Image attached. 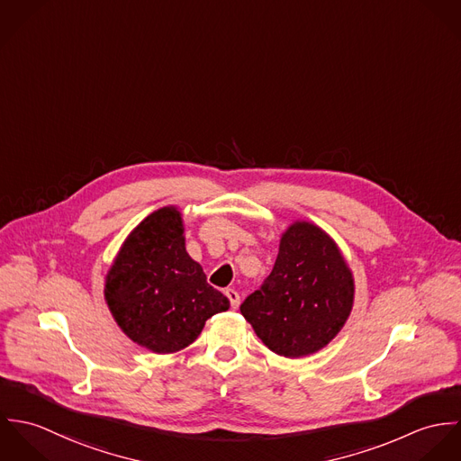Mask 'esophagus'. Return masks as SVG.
<instances>
[{"instance_id": "esophagus-1", "label": "esophagus", "mask_w": 461, "mask_h": 461, "mask_svg": "<svg viewBox=\"0 0 461 461\" xmlns=\"http://www.w3.org/2000/svg\"><path fill=\"white\" fill-rule=\"evenodd\" d=\"M225 294H227V298H229V302H230V307L236 309V307L240 305V294H238V291H236V289H227Z\"/></svg>"}]
</instances>
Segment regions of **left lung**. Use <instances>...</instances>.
<instances>
[{
    "label": "left lung",
    "instance_id": "obj_1",
    "mask_svg": "<svg viewBox=\"0 0 461 461\" xmlns=\"http://www.w3.org/2000/svg\"><path fill=\"white\" fill-rule=\"evenodd\" d=\"M353 300V273L337 243L316 223L296 220L282 232L269 276L240 311L273 353L300 358L340 331Z\"/></svg>",
    "mask_w": 461,
    "mask_h": 461
}]
</instances>
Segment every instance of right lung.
<instances>
[{"label": "right lung", "mask_w": 461, "mask_h": 461, "mask_svg": "<svg viewBox=\"0 0 461 461\" xmlns=\"http://www.w3.org/2000/svg\"><path fill=\"white\" fill-rule=\"evenodd\" d=\"M104 300L119 329L159 355L190 346L211 316L230 307L188 256L176 205L150 212L132 229L106 273Z\"/></svg>", "instance_id": "1"}]
</instances>
